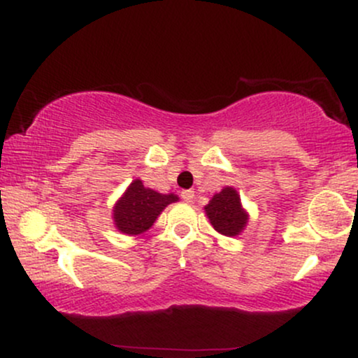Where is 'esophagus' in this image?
<instances>
[{
  "instance_id": "1",
  "label": "esophagus",
  "mask_w": 358,
  "mask_h": 358,
  "mask_svg": "<svg viewBox=\"0 0 358 358\" xmlns=\"http://www.w3.org/2000/svg\"><path fill=\"white\" fill-rule=\"evenodd\" d=\"M180 195H182V199L185 200V202H192V200L195 199V192L193 190H183Z\"/></svg>"
}]
</instances>
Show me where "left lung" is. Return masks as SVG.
<instances>
[{
  "instance_id": "obj_1",
  "label": "left lung",
  "mask_w": 358,
  "mask_h": 358,
  "mask_svg": "<svg viewBox=\"0 0 358 358\" xmlns=\"http://www.w3.org/2000/svg\"><path fill=\"white\" fill-rule=\"evenodd\" d=\"M205 213L213 229L229 237L239 236L249 220L248 212L242 208L239 193L232 187H225L215 193L208 205H205Z\"/></svg>"
}]
</instances>
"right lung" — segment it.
Returning <instances> with one entry per match:
<instances>
[{"label":"right lung","mask_w":358,"mask_h":358,"mask_svg":"<svg viewBox=\"0 0 358 358\" xmlns=\"http://www.w3.org/2000/svg\"><path fill=\"white\" fill-rule=\"evenodd\" d=\"M178 202L175 193H158L146 188L141 180H134L124 195L114 205L113 219L117 231L127 236H139L146 232L158 219L166 205Z\"/></svg>","instance_id":"add662e5"}]
</instances>
